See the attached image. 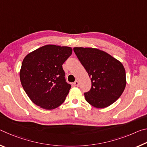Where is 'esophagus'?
I'll use <instances>...</instances> for the list:
<instances>
[{"label": "esophagus", "mask_w": 147, "mask_h": 147, "mask_svg": "<svg viewBox=\"0 0 147 147\" xmlns=\"http://www.w3.org/2000/svg\"><path fill=\"white\" fill-rule=\"evenodd\" d=\"M74 85L75 86H79V82H78V81H77V80H76L75 82H74Z\"/></svg>", "instance_id": "1"}]
</instances>
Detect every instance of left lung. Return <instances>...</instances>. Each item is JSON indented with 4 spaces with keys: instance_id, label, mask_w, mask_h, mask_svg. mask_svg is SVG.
<instances>
[{
    "instance_id": "1",
    "label": "left lung",
    "mask_w": 147,
    "mask_h": 147,
    "mask_svg": "<svg viewBox=\"0 0 147 147\" xmlns=\"http://www.w3.org/2000/svg\"><path fill=\"white\" fill-rule=\"evenodd\" d=\"M73 50L91 78V89L84 93L86 101L97 108H106L115 102L126 87L123 64L97 49L74 47Z\"/></svg>"
}]
</instances>
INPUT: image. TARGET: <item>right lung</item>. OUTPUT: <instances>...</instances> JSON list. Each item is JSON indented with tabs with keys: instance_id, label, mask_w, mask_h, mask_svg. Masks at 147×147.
I'll list each match as a JSON object with an SVG mask.
<instances>
[{
	"instance_id": "add662e5",
	"label": "right lung",
	"mask_w": 147,
	"mask_h": 147,
	"mask_svg": "<svg viewBox=\"0 0 147 147\" xmlns=\"http://www.w3.org/2000/svg\"><path fill=\"white\" fill-rule=\"evenodd\" d=\"M72 51L69 47L48 45L24 58L20 80L27 95L37 106L53 109L65 100L71 86L65 80L62 65Z\"/></svg>"
}]
</instances>
